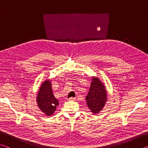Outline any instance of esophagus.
I'll return each instance as SVG.
<instances>
[{"instance_id": "obj_1", "label": "esophagus", "mask_w": 148, "mask_h": 148, "mask_svg": "<svg viewBox=\"0 0 148 148\" xmlns=\"http://www.w3.org/2000/svg\"><path fill=\"white\" fill-rule=\"evenodd\" d=\"M75 100H76V99L75 98H73V97H71V98H69L68 99V101H75Z\"/></svg>"}]
</instances>
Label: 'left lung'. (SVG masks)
I'll return each mask as SVG.
<instances>
[{
	"label": "left lung",
	"mask_w": 148,
	"mask_h": 148,
	"mask_svg": "<svg viewBox=\"0 0 148 148\" xmlns=\"http://www.w3.org/2000/svg\"><path fill=\"white\" fill-rule=\"evenodd\" d=\"M103 82L99 77L92 76L89 92L86 97L87 106L92 114H99L103 109L108 99Z\"/></svg>",
	"instance_id": "left-lung-1"
}]
</instances>
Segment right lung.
Listing matches in <instances>:
<instances>
[{"label": "right lung", "mask_w": 148, "mask_h": 148, "mask_svg": "<svg viewBox=\"0 0 148 148\" xmlns=\"http://www.w3.org/2000/svg\"><path fill=\"white\" fill-rule=\"evenodd\" d=\"M36 102L39 109L47 116H51L59 104L53 95L49 79H46L41 84L37 94Z\"/></svg>", "instance_id": "right-lung-1"}]
</instances>
